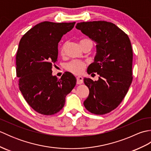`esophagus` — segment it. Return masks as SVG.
I'll return each mask as SVG.
<instances>
[{
  "label": "esophagus",
  "mask_w": 151,
  "mask_h": 151,
  "mask_svg": "<svg viewBox=\"0 0 151 151\" xmlns=\"http://www.w3.org/2000/svg\"><path fill=\"white\" fill-rule=\"evenodd\" d=\"M84 82V78H83L82 76H78L76 77V83H77L78 84H81Z\"/></svg>",
  "instance_id": "1"
}]
</instances>
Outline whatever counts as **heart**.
Returning a JSON list of instances; mask_svg holds the SVG:
<instances>
[{"label": "heart", "instance_id": "heart-1", "mask_svg": "<svg viewBox=\"0 0 151 151\" xmlns=\"http://www.w3.org/2000/svg\"><path fill=\"white\" fill-rule=\"evenodd\" d=\"M89 40L88 39H84L80 41V43L82 42V41ZM64 51V46L62 47V49H61V53H63ZM85 67V64L82 62H80V61H72L69 63H68L65 65V69L68 70V71L72 73L73 74H75V75H78V74L81 73L82 70H84Z\"/></svg>", "mask_w": 151, "mask_h": 151}]
</instances>
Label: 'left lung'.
<instances>
[{
	"label": "left lung",
	"mask_w": 151,
	"mask_h": 151,
	"mask_svg": "<svg viewBox=\"0 0 151 151\" xmlns=\"http://www.w3.org/2000/svg\"><path fill=\"white\" fill-rule=\"evenodd\" d=\"M76 28L95 42L94 62L87 72L100 76L97 81L84 78L89 90L84 105L92 114L109 113L123 101L132 81L130 39L115 24L104 21L78 22Z\"/></svg>",
	"instance_id": "obj_1"
}]
</instances>
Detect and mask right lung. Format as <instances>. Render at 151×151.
<instances>
[{
    "instance_id": "add662e5",
    "label": "right lung",
    "mask_w": 151,
    "mask_h": 151,
    "mask_svg": "<svg viewBox=\"0 0 151 151\" xmlns=\"http://www.w3.org/2000/svg\"><path fill=\"white\" fill-rule=\"evenodd\" d=\"M75 22L44 21L32 28L20 40L16 55V72L19 89L27 103L43 115L56 114L63 108L67 94L76 79L65 72L61 78L52 75L57 62L58 43L73 29Z\"/></svg>"
}]
</instances>
